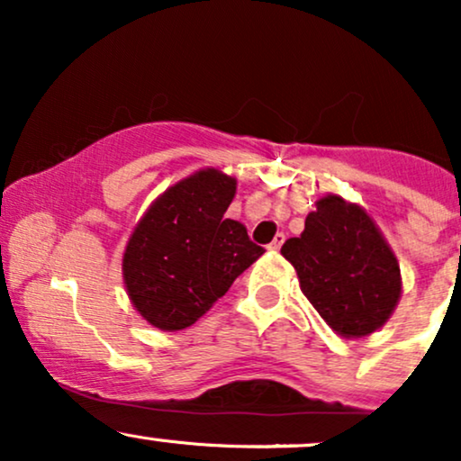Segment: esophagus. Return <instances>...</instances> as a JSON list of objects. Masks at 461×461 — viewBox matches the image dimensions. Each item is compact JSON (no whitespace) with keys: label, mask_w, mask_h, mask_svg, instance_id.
<instances>
[{"label":"esophagus","mask_w":461,"mask_h":461,"mask_svg":"<svg viewBox=\"0 0 461 461\" xmlns=\"http://www.w3.org/2000/svg\"><path fill=\"white\" fill-rule=\"evenodd\" d=\"M284 240H285V236L284 234H277L273 238V242L271 245H268V249H271V251H279V249H282V245H284Z\"/></svg>","instance_id":"obj_1"}]
</instances>
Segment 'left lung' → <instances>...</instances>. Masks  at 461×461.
<instances>
[{
  "instance_id": "8db88e82",
  "label": "left lung",
  "mask_w": 461,
  "mask_h": 461,
  "mask_svg": "<svg viewBox=\"0 0 461 461\" xmlns=\"http://www.w3.org/2000/svg\"><path fill=\"white\" fill-rule=\"evenodd\" d=\"M282 256L294 267L303 294L342 338L382 330L399 305L403 282L393 247L362 205L325 194Z\"/></svg>"
}]
</instances>
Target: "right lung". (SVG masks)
<instances>
[{
	"instance_id": "1",
	"label": "right lung",
	"mask_w": 461,
	"mask_h": 461,
	"mask_svg": "<svg viewBox=\"0 0 461 461\" xmlns=\"http://www.w3.org/2000/svg\"><path fill=\"white\" fill-rule=\"evenodd\" d=\"M236 177L199 168L168 186L140 216L123 251V284L136 312L162 331L197 322L264 249L225 212Z\"/></svg>"
}]
</instances>
